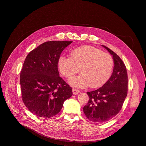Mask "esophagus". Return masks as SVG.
<instances>
[{"instance_id":"1","label":"esophagus","mask_w":146,"mask_h":146,"mask_svg":"<svg viewBox=\"0 0 146 146\" xmlns=\"http://www.w3.org/2000/svg\"><path fill=\"white\" fill-rule=\"evenodd\" d=\"M80 93V90L78 89H76V88H73L72 89V93L73 94H77Z\"/></svg>"}]
</instances>
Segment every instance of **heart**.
I'll return each instance as SVG.
<instances>
[{
	"mask_svg": "<svg viewBox=\"0 0 146 146\" xmlns=\"http://www.w3.org/2000/svg\"><path fill=\"white\" fill-rule=\"evenodd\" d=\"M71 58L62 56L58 67L62 75L70 78L80 71L82 74L68 81L71 86L77 88H98L109 80L113 68V60L110 55L98 48L83 46L71 52Z\"/></svg>",
	"mask_w": 146,
	"mask_h": 146,
	"instance_id": "b5f03b06",
	"label": "heart"
}]
</instances>
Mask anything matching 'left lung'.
<instances>
[{"label":"left lung","instance_id":"1","mask_svg":"<svg viewBox=\"0 0 146 146\" xmlns=\"http://www.w3.org/2000/svg\"><path fill=\"white\" fill-rule=\"evenodd\" d=\"M112 55L114 67L109 80L102 87L87 92L89 100L83 108L87 118L94 122L109 121L121 110L128 92L127 68L119 56L102 45Z\"/></svg>","mask_w":146,"mask_h":146}]
</instances>
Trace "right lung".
<instances>
[{
	"label": "right lung",
	"mask_w": 146,
	"mask_h": 146,
	"mask_svg": "<svg viewBox=\"0 0 146 146\" xmlns=\"http://www.w3.org/2000/svg\"><path fill=\"white\" fill-rule=\"evenodd\" d=\"M72 41H50L27 56L20 74L23 101L31 113L41 118L58 114L72 96V88L60 77V55Z\"/></svg>",
	"instance_id": "obj_1"
}]
</instances>
